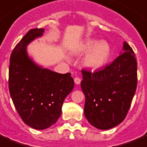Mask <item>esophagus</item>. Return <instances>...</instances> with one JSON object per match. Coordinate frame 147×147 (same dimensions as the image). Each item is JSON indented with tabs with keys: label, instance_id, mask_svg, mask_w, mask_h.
Listing matches in <instances>:
<instances>
[{
	"label": "esophagus",
	"instance_id": "esophagus-1",
	"mask_svg": "<svg viewBox=\"0 0 147 147\" xmlns=\"http://www.w3.org/2000/svg\"><path fill=\"white\" fill-rule=\"evenodd\" d=\"M74 82H75V83L76 85H79V84L81 83V79L79 78H74Z\"/></svg>",
	"mask_w": 147,
	"mask_h": 147
}]
</instances>
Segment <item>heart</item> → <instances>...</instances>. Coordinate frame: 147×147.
I'll use <instances>...</instances> for the list:
<instances>
[{"instance_id": "heart-1", "label": "heart", "mask_w": 147, "mask_h": 147, "mask_svg": "<svg viewBox=\"0 0 147 147\" xmlns=\"http://www.w3.org/2000/svg\"><path fill=\"white\" fill-rule=\"evenodd\" d=\"M82 53H87L84 59V65L88 69H100L109 61L111 55V48L106 41H98L89 39L82 45Z\"/></svg>"}]
</instances>
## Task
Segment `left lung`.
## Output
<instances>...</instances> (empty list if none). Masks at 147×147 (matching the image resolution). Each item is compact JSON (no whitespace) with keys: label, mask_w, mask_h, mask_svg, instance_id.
I'll list each match as a JSON object with an SVG mask.
<instances>
[{"label":"left lung","mask_w":147,"mask_h":147,"mask_svg":"<svg viewBox=\"0 0 147 147\" xmlns=\"http://www.w3.org/2000/svg\"><path fill=\"white\" fill-rule=\"evenodd\" d=\"M124 53L95 72L82 70L81 87L86 96L84 114L99 129L117 126L126 118L137 86V62L126 41Z\"/></svg>","instance_id":"obj_1"}]
</instances>
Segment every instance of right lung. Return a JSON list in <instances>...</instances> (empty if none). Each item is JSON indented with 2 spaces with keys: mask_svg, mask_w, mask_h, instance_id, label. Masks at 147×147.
<instances>
[{
  "mask_svg": "<svg viewBox=\"0 0 147 147\" xmlns=\"http://www.w3.org/2000/svg\"><path fill=\"white\" fill-rule=\"evenodd\" d=\"M44 28L31 29L11 55L9 92L24 123L45 129L57 122L66 96L74 88L71 73L59 74L43 69L28 55L26 47L43 34Z\"/></svg>",
  "mask_w": 147,
  "mask_h": 147,
  "instance_id": "add662e5",
  "label": "right lung"
}]
</instances>
